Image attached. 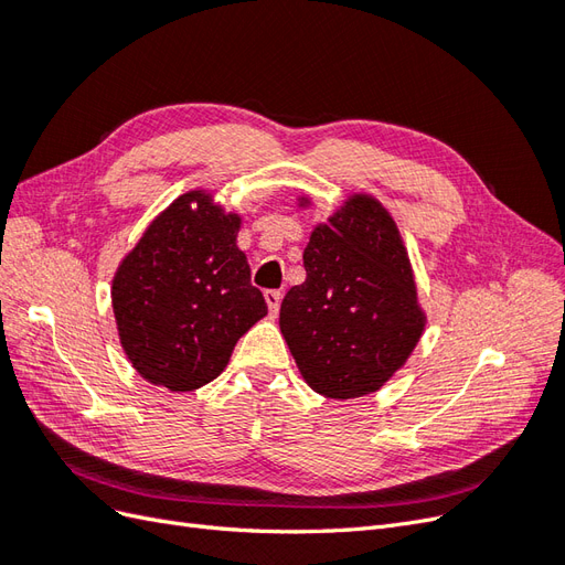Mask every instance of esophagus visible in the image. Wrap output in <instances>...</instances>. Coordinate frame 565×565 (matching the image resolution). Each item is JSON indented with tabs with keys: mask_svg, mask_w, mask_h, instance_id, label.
Instances as JSON below:
<instances>
[{
	"mask_svg": "<svg viewBox=\"0 0 565 565\" xmlns=\"http://www.w3.org/2000/svg\"><path fill=\"white\" fill-rule=\"evenodd\" d=\"M264 297H266V303H268V311H270V316L276 318V316H278V311H280L282 295L278 292V289H268V292H266Z\"/></svg>",
	"mask_w": 565,
	"mask_h": 565,
	"instance_id": "obj_1",
	"label": "esophagus"
}]
</instances>
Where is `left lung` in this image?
<instances>
[{
  "mask_svg": "<svg viewBox=\"0 0 565 565\" xmlns=\"http://www.w3.org/2000/svg\"><path fill=\"white\" fill-rule=\"evenodd\" d=\"M303 268L306 280L280 306L301 377L337 401L377 391L405 365L426 322L396 221L372 195H351L313 228Z\"/></svg>",
  "mask_w": 565,
  "mask_h": 565,
  "instance_id": "left-lung-1",
  "label": "left lung"
}]
</instances>
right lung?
Wrapping results in <instances>:
<instances>
[{
    "label": "right lung",
    "mask_w": 565,
    "mask_h": 565,
    "mask_svg": "<svg viewBox=\"0 0 565 565\" xmlns=\"http://www.w3.org/2000/svg\"><path fill=\"white\" fill-rule=\"evenodd\" d=\"M241 216L212 195L177 198L113 278V311L129 363L150 384L193 391L216 380L268 306L237 247Z\"/></svg>",
    "instance_id": "1"
}]
</instances>
